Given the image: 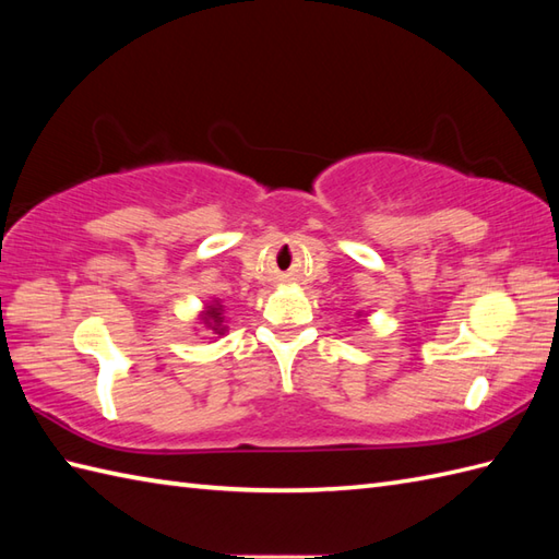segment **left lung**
Masks as SVG:
<instances>
[{"label": "left lung", "mask_w": 559, "mask_h": 559, "mask_svg": "<svg viewBox=\"0 0 559 559\" xmlns=\"http://www.w3.org/2000/svg\"><path fill=\"white\" fill-rule=\"evenodd\" d=\"M360 314H362V312H358V317H360Z\"/></svg>", "instance_id": "obj_1"}]
</instances>
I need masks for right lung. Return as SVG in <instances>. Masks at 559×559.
<instances>
[{
    "mask_svg": "<svg viewBox=\"0 0 559 559\" xmlns=\"http://www.w3.org/2000/svg\"><path fill=\"white\" fill-rule=\"evenodd\" d=\"M197 317H199V324L206 326L211 336L221 338L228 334V326H225V305L218 298L209 300L204 307H201V312Z\"/></svg>",
    "mask_w": 559,
    "mask_h": 559,
    "instance_id": "1",
    "label": "right lung"
}]
</instances>
